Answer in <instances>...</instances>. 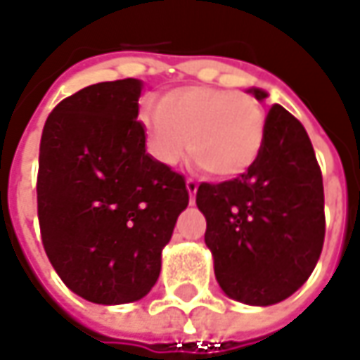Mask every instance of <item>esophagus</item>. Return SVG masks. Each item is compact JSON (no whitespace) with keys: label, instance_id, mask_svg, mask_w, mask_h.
Returning a JSON list of instances; mask_svg holds the SVG:
<instances>
[{"label":"esophagus","instance_id":"esophagus-1","mask_svg":"<svg viewBox=\"0 0 360 360\" xmlns=\"http://www.w3.org/2000/svg\"><path fill=\"white\" fill-rule=\"evenodd\" d=\"M186 190L190 194V202H194V196H196V190H198V182L192 180V178H186Z\"/></svg>","mask_w":360,"mask_h":360}]
</instances>
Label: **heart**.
Wrapping results in <instances>:
<instances>
[{
  "mask_svg": "<svg viewBox=\"0 0 360 360\" xmlns=\"http://www.w3.org/2000/svg\"><path fill=\"white\" fill-rule=\"evenodd\" d=\"M140 120L158 162L172 166L192 148L196 164L214 178L246 172L266 136L264 112L252 96L208 86L172 90L162 104H146Z\"/></svg>",
  "mask_w": 360,
  "mask_h": 360,
  "instance_id": "obj_1",
  "label": "heart"
}]
</instances>
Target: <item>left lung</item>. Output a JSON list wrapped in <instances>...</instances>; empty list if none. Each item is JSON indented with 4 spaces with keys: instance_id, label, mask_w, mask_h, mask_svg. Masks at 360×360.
I'll use <instances>...</instances> for the list:
<instances>
[{
    "instance_id": "8db88e82",
    "label": "left lung",
    "mask_w": 360,
    "mask_h": 360,
    "mask_svg": "<svg viewBox=\"0 0 360 360\" xmlns=\"http://www.w3.org/2000/svg\"><path fill=\"white\" fill-rule=\"evenodd\" d=\"M196 204L216 281L230 298L269 307L307 283L325 242L323 174L304 126L283 105L266 114L255 164L226 182H202Z\"/></svg>"
}]
</instances>
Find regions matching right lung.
I'll list each match as a JSON object with an SVG mask.
<instances>
[{"label":"right lung","instance_id":"obj_1","mask_svg":"<svg viewBox=\"0 0 360 360\" xmlns=\"http://www.w3.org/2000/svg\"><path fill=\"white\" fill-rule=\"evenodd\" d=\"M140 79L94 84L62 100L39 142L37 218L63 284L98 304L140 300L188 206L184 176L146 154Z\"/></svg>","mask_w":360,"mask_h":360}]
</instances>
